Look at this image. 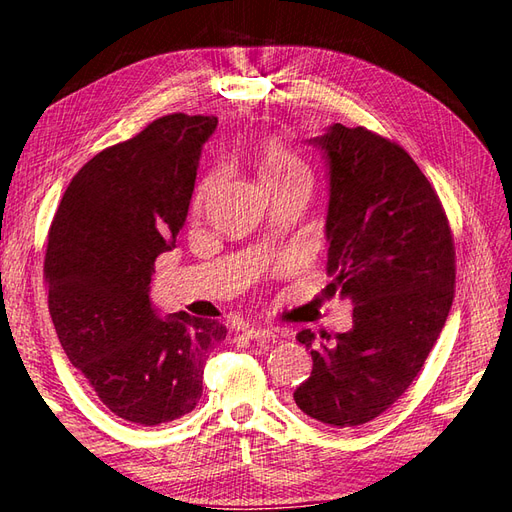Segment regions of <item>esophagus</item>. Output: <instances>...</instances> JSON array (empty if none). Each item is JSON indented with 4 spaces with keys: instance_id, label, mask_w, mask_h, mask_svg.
<instances>
[{
    "instance_id": "34e87169",
    "label": "esophagus",
    "mask_w": 512,
    "mask_h": 512,
    "mask_svg": "<svg viewBox=\"0 0 512 512\" xmlns=\"http://www.w3.org/2000/svg\"><path fill=\"white\" fill-rule=\"evenodd\" d=\"M243 333H245V337H250V339H269V337H275V333L271 329H267V327H245Z\"/></svg>"
}]
</instances>
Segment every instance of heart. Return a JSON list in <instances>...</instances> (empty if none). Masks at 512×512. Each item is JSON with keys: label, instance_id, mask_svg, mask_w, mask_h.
Instances as JSON below:
<instances>
[{"label": "heart", "instance_id": "b5f03b06", "mask_svg": "<svg viewBox=\"0 0 512 512\" xmlns=\"http://www.w3.org/2000/svg\"><path fill=\"white\" fill-rule=\"evenodd\" d=\"M252 162L256 166V173L260 181L265 183V188L269 192L288 188V185L294 183H312V168H309V162L301 151L294 149L292 145L286 143L284 136L271 134L252 149ZM215 177L218 173L215 170H209V173L203 177V181L198 183V188L194 190L192 198V209L200 211L205 205V200L213 188Z\"/></svg>", "mask_w": 512, "mask_h": 512}]
</instances>
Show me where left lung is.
I'll return each instance as SVG.
<instances>
[{
    "label": "left lung",
    "mask_w": 512,
    "mask_h": 512,
    "mask_svg": "<svg viewBox=\"0 0 512 512\" xmlns=\"http://www.w3.org/2000/svg\"><path fill=\"white\" fill-rule=\"evenodd\" d=\"M327 151V269L352 299V329L297 335L314 369L294 401L316 421L356 427L406 393L455 297V241L436 188L391 138L342 123L312 141Z\"/></svg>",
    "instance_id": "1"
}]
</instances>
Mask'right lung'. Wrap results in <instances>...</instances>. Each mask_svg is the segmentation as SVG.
<instances>
[{
	"instance_id": "1",
	"label": "right lung",
	"mask_w": 512,
	"mask_h": 512,
	"mask_svg": "<svg viewBox=\"0 0 512 512\" xmlns=\"http://www.w3.org/2000/svg\"><path fill=\"white\" fill-rule=\"evenodd\" d=\"M213 115L173 113L96 153L66 188L49 228L44 282L59 344L102 404L136 425L196 408L218 320L158 318L156 258L175 245Z\"/></svg>"
}]
</instances>
